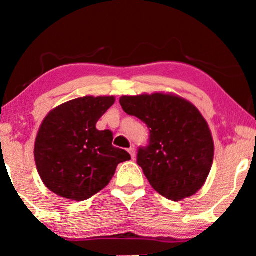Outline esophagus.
I'll return each instance as SVG.
<instances>
[{"instance_id": "1", "label": "esophagus", "mask_w": 256, "mask_h": 256, "mask_svg": "<svg viewBox=\"0 0 256 256\" xmlns=\"http://www.w3.org/2000/svg\"><path fill=\"white\" fill-rule=\"evenodd\" d=\"M128 152L130 154L132 158L134 160V158H135V156H136V149L134 148V146H132V148H129V149H128Z\"/></svg>"}]
</instances>
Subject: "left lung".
<instances>
[{"instance_id":"8db88e82","label":"left lung","mask_w":256,"mask_h":256,"mask_svg":"<svg viewBox=\"0 0 256 256\" xmlns=\"http://www.w3.org/2000/svg\"><path fill=\"white\" fill-rule=\"evenodd\" d=\"M120 104L149 128V143L138 149V164L150 185L174 202L200 190L211 170L214 143L197 107L163 93L124 96Z\"/></svg>"}]
</instances>
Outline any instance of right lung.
Returning <instances> with one entry per match:
<instances>
[{
  "mask_svg": "<svg viewBox=\"0 0 256 256\" xmlns=\"http://www.w3.org/2000/svg\"><path fill=\"white\" fill-rule=\"evenodd\" d=\"M114 102V96L78 98L46 115L34 142V160L48 190L86 200L110 184L118 164L130 160L112 144L113 132L96 127Z\"/></svg>",
  "mask_w": 256,
  "mask_h": 256,
  "instance_id": "right-lung-1",
  "label": "right lung"
}]
</instances>
